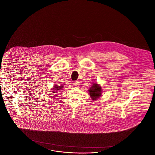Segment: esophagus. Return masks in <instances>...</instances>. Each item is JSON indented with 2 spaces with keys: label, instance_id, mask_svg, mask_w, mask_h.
<instances>
[{
  "label": "esophagus",
  "instance_id": "1",
  "mask_svg": "<svg viewBox=\"0 0 155 155\" xmlns=\"http://www.w3.org/2000/svg\"><path fill=\"white\" fill-rule=\"evenodd\" d=\"M73 85V86H74L75 87H79L80 86V82L78 81H75V82H74Z\"/></svg>",
  "mask_w": 155,
  "mask_h": 155
}]
</instances>
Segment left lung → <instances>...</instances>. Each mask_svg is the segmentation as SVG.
<instances>
[{"instance_id":"1","label":"left lung","mask_w":155,"mask_h":155,"mask_svg":"<svg viewBox=\"0 0 155 155\" xmlns=\"http://www.w3.org/2000/svg\"><path fill=\"white\" fill-rule=\"evenodd\" d=\"M90 97L92 101H96L102 96V87L97 82L93 83L91 86L88 90Z\"/></svg>"}]
</instances>
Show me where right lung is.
Wrapping results in <instances>:
<instances>
[{
    "instance_id": "right-lung-1",
    "label": "right lung",
    "mask_w": 155,
    "mask_h": 155,
    "mask_svg": "<svg viewBox=\"0 0 155 155\" xmlns=\"http://www.w3.org/2000/svg\"><path fill=\"white\" fill-rule=\"evenodd\" d=\"M64 87L63 85H55V86H54V87H53L52 89H51V91H49L50 92L49 93L50 95H53L54 94V93H57L56 92L58 91L59 90H62L63 89Z\"/></svg>"
}]
</instances>
